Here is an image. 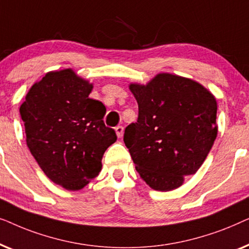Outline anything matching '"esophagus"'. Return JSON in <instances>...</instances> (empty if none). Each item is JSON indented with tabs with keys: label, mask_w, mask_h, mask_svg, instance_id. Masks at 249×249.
Returning <instances> with one entry per match:
<instances>
[{
	"label": "esophagus",
	"mask_w": 249,
	"mask_h": 249,
	"mask_svg": "<svg viewBox=\"0 0 249 249\" xmlns=\"http://www.w3.org/2000/svg\"><path fill=\"white\" fill-rule=\"evenodd\" d=\"M115 132H117L118 137L120 138L121 136L124 135V127H122V125H117V127H115Z\"/></svg>",
	"instance_id": "obj_1"
}]
</instances>
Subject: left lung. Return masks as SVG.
<instances>
[{
	"mask_svg": "<svg viewBox=\"0 0 249 249\" xmlns=\"http://www.w3.org/2000/svg\"><path fill=\"white\" fill-rule=\"evenodd\" d=\"M138 103L137 122L124 142L149 187L168 192L203 164L217 135L216 101L196 81L160 73L146 86L130 85Z\"/></svg>",
	"mask_w": 249,
	"mask_h": 249,
	"instance_id": "left-lung-1",
	"label": "left lung"
}]
</instances>
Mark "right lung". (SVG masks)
I'll use <instances>...</instances> for the list:
<instances>
[{"instance_id": "1", "label": "right lung", "mask_w": 249, "mask_h": 249, "mask_svg": "<svg viewBox=\"0 0 249 249\" xmlns=\"http://www.w3.org/2000/svg\"><path fill=\"white\" fill-rule=\"evenodd\" d=\"M91 88L72 70L53 71L20 107L30 153L53 182L69 190L98 176L104 152L117 141L103 121V103L88 97Z\"/></svg>"}]
</instances>
